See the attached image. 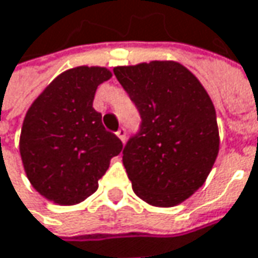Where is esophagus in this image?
Returning a JSON list of instances; mask_svg holds the SVG:
<instances>
[{"mask_svg":"<svg viewBox=\"0 0 258 258\" xmlns=\"http://www.w3.org/2000/svg\"><path fill=\"white\" fill-rule=\"evenodd\" d=\"M116 135H117V138L124 144V141H126V129H124V127H120V129L116 132Z\"/></svg>","mask_w":258,"mask_h":258,"instance_id":"esophagus-1","label":"esophagus"}]
</instances>
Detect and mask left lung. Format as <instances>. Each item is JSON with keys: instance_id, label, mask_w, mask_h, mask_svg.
I'll return each mask as SVG.
<instances>
[{"instance_id": "8db88e82", "label": "left lung", "mask_w": 258, "mask_h": 258, "mask_svg": "<svg viewBox=\"0 0 258 258\" xmlns=\"http://www.w3.org/2000/svg\"><path fill=\"white\" fill-rule=\"evenodd\" d=\"M113 72L142 117L139 134L123 149L135 195L158 208L183 203L205 184L219 152L211 97L174 60L116 67Z\"/></svg>"}]
</instances>
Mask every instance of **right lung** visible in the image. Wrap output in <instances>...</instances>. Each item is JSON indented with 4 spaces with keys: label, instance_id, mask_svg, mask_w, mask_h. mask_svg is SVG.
<instances>
[{
    "label": "right lung",
    "instance_id": "obj_1",
    "mask_svg": "<svg viewBox=\"0 0 258 258\" xmlns=\"http://www.w3.org/2000/svg\"><path fill=\"white\" fill-rule=\"evenodd\" d=\"M111 78L104 67H75L46 87L29 107L20 134L26 175L45 199L60 206L84 202L123 145L93 107L97 87Z\"/></svg>",
    "mask_w": 258,
    "mask_h": 258
}]
</instances>
